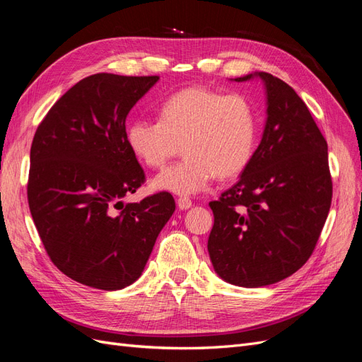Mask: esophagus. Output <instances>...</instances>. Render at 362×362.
Masks as SVG:
<instances>
[{"instance_id":"34e87169","label":"esophagus","mask_w":362,"mask_h":362,"mask_svg":"<svg viewBox=\"0 0 362 362\" xmlns=\"http://www.w3.org/2000/svg\"><path fill=\"white\" fill-rule=\"evenodd\" d=\"M177 204L180 206V210H187V208L192 206V199L187 198V196H180L177 199Z\"/></svg>"}]
</instances>
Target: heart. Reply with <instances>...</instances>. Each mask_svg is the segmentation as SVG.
Listing matches in <instances>:
<instances>
[{"label":"heart","mask_w":362,"mask_h":362,"mask_svg":"<svg viewBox=\"0 0 362 362\" xmlns=\"http://www.w3.org/2000/svg\"><path fill=\"white\" fill-rule=\"evenodd\" d=\"M257 129L255 107L246 95L189 87L161 103L158 120H133L127 144L152 169L166 166L182 146L185 157L152 185L192 194L205 190L214 177L225 180L243 172L254 156Z\"/></svg>","instance_id":"b5f03b06"}]
</instances>
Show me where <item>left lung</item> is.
<instances>
[{"label":"left lung","instance_id":"1","mask_svg":"<svg viewBox=\"0 0 362 362\" xmlns=\"http://www.w3.org/2000/svg\"><path fill=\"white\" fill-rule=\"evenodd\" d=\"M257 75L267 92L264 133L240 180L210 202L208 237L217 275L250 288L286 279L308 261L332 201L327 144L308 107L278 76Z\"/></svg>","mask_w":362,"mask_h":362}]
</instances>
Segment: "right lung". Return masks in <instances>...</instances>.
Wrapping results in <instances>:
<instances>
[{"label":"right lung","mask_w":362,"mask_h":362,"mask_svg":"<svg viewBox=\"0 0 362 362\" xmlns=\"http://www.w3.org/2000/svg\"><path fill=\"white\" fill-rule=\"evenodd\" d=\"M158 78L86 76L49 108L33 137L31 217L54 266L84 286L133 284L175 211L168 192L122 202L146 181L127 144L125 120Z\"/></svg>","instance_id":"right-lung-1"}]
</instances>
